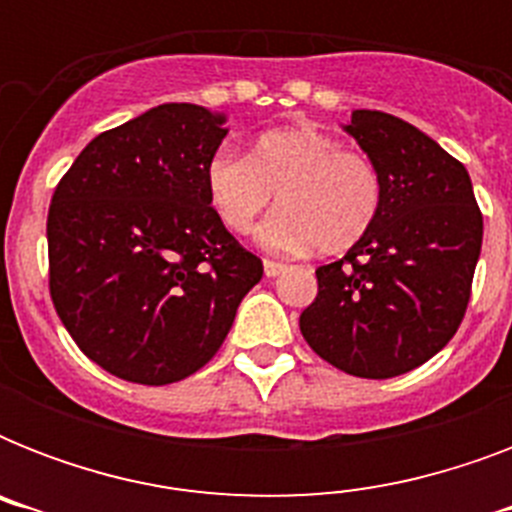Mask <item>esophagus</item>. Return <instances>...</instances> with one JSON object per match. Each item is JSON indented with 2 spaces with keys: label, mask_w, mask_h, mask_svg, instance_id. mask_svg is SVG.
Segmentation results:
<instances>
[{
  "label": "esophagus",
  "mask_w": 512,
  "mask_h": 512,
  "mask_svg": "<svg viewBox=\"0 0 512 512\" xmlns=\"http://www.w3.org/2000/svg\"><path fill=\"white\" fill-rule=\"evenodd\" d=\"M263 271L268 279H276V276L284 271V263H276V260H263Z\"/></svg>",
  "instance_id": "34e87169"
}]
</instances>
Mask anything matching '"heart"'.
<instances>
[{"instance_id": "1", "label": "heart", "mask_w": 512, "mask_h": 512, "mask_svg": "<svg viewBox=\"0 0 512 512\" xmlns=\"http://www.w3.org/2000/svg\"><path fill=\"white\" fill-rule=\"evenodd\" d=\"M204 191L231 233H247L276 193L281 207L257 228V241L276 252H345L369 233L382 204L374 164L316 127L265 132L247 156L217 151L204 167Z\"/></svg>"}]
</instances>
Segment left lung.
I'll list each match as a JSON object with an SVG mask.
<instances>
[{"label": "left lung", "instance_id": "8db88e82", "mask_svg": "<svg viewBox=\"0 0 512 512\" xmlns=\"http://www.w3.org/2000/svg\"><path fill=\"white\" fill-rule=\"evenodd\" d=\"M342 130L380 175L382 204L364 239L316 271L300 332L342 372L388 380L436 356L460 327L484 217L468 170L414 124L358 108Z\"/></svg>", "mask_w": 512, "mask_h": 512}]
</instances>
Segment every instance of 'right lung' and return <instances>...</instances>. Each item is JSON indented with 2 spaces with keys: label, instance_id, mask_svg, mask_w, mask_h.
<instances>
[{
  "label": "right lung",
  "instance_id": "obj_1",
  "mask_svg": "<svg viewBox=\"0 0 512 512\" xmlns=\"http://www.w3.org/2000/svg\"><path fill=\"white\" fill-rule=\"evenodd\" d=\"M225 122L193 103L151 108L90 140L52 193V303L84 356L122 380L199 372L263 279L204 191Z\"/></svg>",
  "mask_w": 512,
  "mask_h": 512
}]
</instances>
